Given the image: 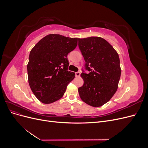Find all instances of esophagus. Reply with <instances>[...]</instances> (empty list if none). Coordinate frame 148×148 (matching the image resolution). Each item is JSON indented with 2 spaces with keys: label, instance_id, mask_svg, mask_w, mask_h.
<instances>
[{
  "label": "esophagus",
  "instance_id": "1",
  "mask_svg": "<svg viewBox=\"0 0 148 148\" xmlns=\"http://www.w3.org/2000/svg\"><path fill=\"white\" fill-rule=\"evenodd\" d=\"M80 74H81V73H80L79 71H77V72H76V73H75L76 77H79V76H80Z\"/></svg>",
  "mask_w": 148,
  "mask_h": 148
}]
</instances>
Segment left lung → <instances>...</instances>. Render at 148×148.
I'll list each match as a JSON object with an SVG mask.
<instances>
[{
  "label": "left lung",
  "instance_id": "8db88e82",
  "mask_svg": "<svg viewBox=\"0 0 148 148\" xmlns=\"http://www.w3.org/2000/svg\"><path fill=\"white\" fill-rule=\"evenodd\" d=\"M78 47L85 64L81 77L84 84L78 88L83 101L92 107L105 104L117 90L121 69L117 52L102 38L78 39ZM90 71L86 74L85 71Z\"/></svg>",
  "mask_w": 148,
  "mask_h": 148
}]
</instances>
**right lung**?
I'll return each mask as SVG.
<instances>
[{
    "label": "right lung",
    "instance_id": "obj_1",
    "mask_svg": "<svg viewBox=\"0 0 148 148\" xmlns=\"http://www.w3.org/2000/svg\"><path fill=\"white\" fill-rule=\"evenodd\" d=\"M78 38L49 34L31 49L27 65L28 82L34 96L51 104L64 96L75 73L68 70V53L77 46Z\"/></svg>",
    "mask_w": 148,
    "mask_h": 148
}]
</instances>
